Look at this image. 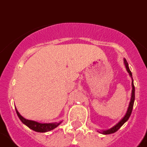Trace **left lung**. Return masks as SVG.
Segmentation results:
<instances>
[{
    "label": "left lung",
    "mask_w": 147,
    "mask_h": 147,
    "mask_svg": "<svg viewBox=\"0 0 147 147\" xmlns=\"http://www.w3.org/2000/svg\"><path fill=\"white\" fill-rule=\"evenodd\" d=\"M124 63H125V68H126V70L129 73V76H131V79H132V74H131V71H130L129 69V64L127 63L126 60L124 58ZM131 87H132V90H131V100L130 102H129V108H128V110H127V112L125 113V115L124 116V117L117 123V124H116L114 126H113L111 129H108V130H105V131H102V134H112V133H114L116 132L117 131H118V129H120V127L125 123V122L129 119V118L131 116V111H132V109H133V106H134V83H133V79H132V82H131Z\"/></svg>",
    "instance_id": "obj_1"
}]
</instances>
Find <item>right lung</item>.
I'll use <instances>...</instances> for the list:
<instances>
[{
    "mask_svg": "<svg viewBox=\"0 0 147 147\" xmlns=\"http://www.w3.org/2000/svg\"><path fill=\"white\" fill-rule=\"evenodd\" d=\"M16 111L18 118L20 119L21 121L24 123V125H27L28 128H30L32 130L37 131V132H46V131L53 130V129L57 128V127L60 125V123H62V122H60V123H38V122L34 121V120H29V119H27L25 118H24L21 115L20 113H18L16 108Z\"/></svg>",
    "mask_w": 147,
    "mask_h": 147,
    "instance_id": "obj_1",
    "label": "right lung"
}]
</instances>
